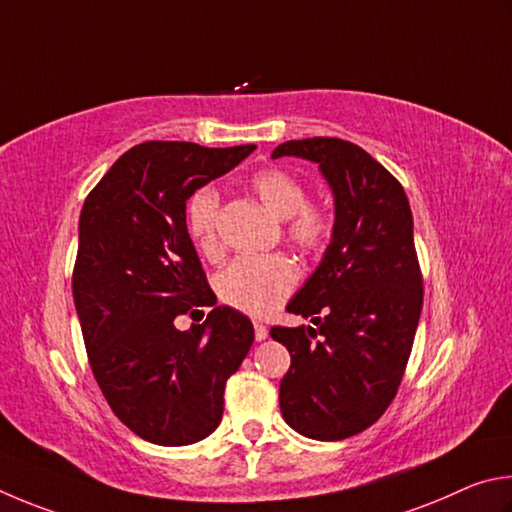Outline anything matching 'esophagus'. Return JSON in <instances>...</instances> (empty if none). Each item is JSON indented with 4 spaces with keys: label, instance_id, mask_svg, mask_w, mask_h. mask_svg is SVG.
<instances>
[{
    "label": "esophagus",
    "instance_id": "obj_1",
    "mask_svg": "<svg viewBox=\"0 0 512 512\" xmlns=\"http://www.w3.org/2000/svg\"><path fill=\"white\" fill-rule=\"evenodd\" d=\"M254 333H256V342H263V339H267V326H263L261 321H256Z\"/></svg>",
    "mask_w": 512,
    "mask_h": 512
}]
</instances>
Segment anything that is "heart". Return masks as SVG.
I'll use <instances>...</instances> for the list:
<instances>
[{
	"label": "heart",
	"instance_id": "b5f03b06",
	"mask_svg": "<svg viewBox=\"0 0 512 512\" xmlns=\"http://www.w3.org/2000/svg\"><path fill=\"white\" fill-rule=\"evenodd\" d=\"M267 211L285 220V233L292 245L306 254L324 251L333 236V213L326 206L308 204V191L299 177L288 170L267 168L249 179ZM220 195L211 186L195 191L186 209L188 231L204 254L218 251ZM299 272L288 256H247L233 261L218 276V294L227 306L251 317H265L276 310L297 288Z\"/></svg>",
	"mask_w": 512,
	"mask_h": 512
}]
</instances>
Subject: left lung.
Returning <instances> with one entry per match:
<instances>
[{"mask_svg": "<svg viewBox=\"0 0 512 512\" xmlns=\"http://www.w3.org/2000/svg\"><path fill=\"white\" fill-rule=\"evenodd\" d=\"M272 157L315 161L335 197L330 245L288 303L312 326L270 330L292 357L281 414L303 436L342 441L387 411L414 346L423 310L414 218L398 179L351 141H285Z\"/></svg>", "mask_w": 512, "mask_h": 512, "instance_id": "8db88e82", "label": "left lung"}]
</instances>
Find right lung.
I'll use <instances>...</instances> for the list:
<instances>
[{
  "instance_id": "add662e5",
  "label": "right lung",
  "mask_w": 512,
  "mask_h": 512,
  "mask_svg": "<svg viewBox=\"0 0 512 512\" xmlns=\"http://www.w3.org/2000/svg\"><path fill=\"white\" fill-rule=\"evenodd\" d=\"M254 148L139 143L80 211L71 285L89 364L116 418L148 443L209 436L222 420L224 384L254 344L242 312L215 306L186 227L188 197ZM195 307L214 310L204 325L177 331L174 317Z\"/></svg>"
}]
</instances>
